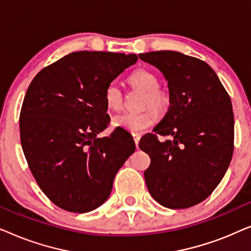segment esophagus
<instances>
[{
    "label": "esophagus",
    "instance_id": "esophagus-1",
    "mask_svg": "<svg viewBox=\"0 0 251 251\" xmlns=\"http://www.w3.org/2000/svg\"><path fill=\"white\" fill-rule=\"evenodd\" d=\"M133 140H135V144L137 146V149H138V144H139V140H140V135H138V133H133Z\"/></svg>",
    "mask_w": 251,
    "mask_h": 251
}]
</instances>
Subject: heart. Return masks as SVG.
<instances>
[{"instance_id": "1", "label": "heart", "mask_w": 251, "mask_h": 251, "mask_svg": "<svg viewBox=\"0 0 251 251\" xmlns=\"http://www.w3.org/2000/svg\"><path fill=\"white\" fill-rule=\"evenodd\" d=\"M129 83L133 87L146 92L144 99V106H149L153 112L162 113L167 107V96L160 90L159 78L152 72L147 70H137L130 74L128 77ZM104 99L106 106L112 111L121 109L123 104V95L121 89L115 82L107 84L104 91ZM154 118L150 111L140 113H122L115 115L112 119L113 126L116 128H122L132 133L142 132L153 125Z\"/></svg>"}]
</instances>
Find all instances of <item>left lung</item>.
Segmentation results:
<instances>
[{"label":"left lung","mask_w":251,"mask_h":251,"mask_svg":"<svg viewBox=\"0 0 251 251\" xmlns=\"http://www.w3.org/2000/svg\"><path fill=\"white\" fill-rule=\"evenodd\" d=\"M168 82L169 108L139 147L151 157L144 173L161 205L184 209L205 200L217 187L233 155L231 98L207 63L177 51L140 53ZM156 134L170 139L160 142Z\"/></svg>","instance_id":"1"}]
</instances>
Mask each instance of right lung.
Here are the masks:
<instances>
[{
    "label": "right lung",
    "instance_id": "add662e5",
    "mask_svg": "<svg viewBox=\"0 0 251 251\" xmlns=\"http://www.w3.org/2000/svg\"><path fill=\"white\" fill-rule=\"evenodd\" d=\"M138 60L136 54L77 51L43 68L20 112V140L36 183L58 207L95 210L111 194L116 173L135 152L131 136L107 128L104 91Z\"/></svg>",
    "mask_w": 251,
    "mask_h": 251
}]
</instances>
